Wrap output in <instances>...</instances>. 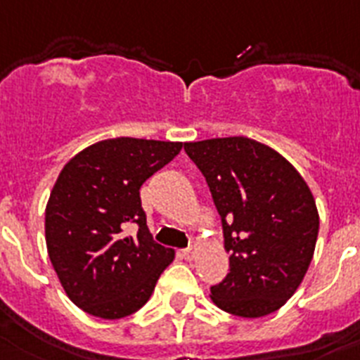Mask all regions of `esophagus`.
I'll use <instances>...</instances> for the list:
<instances>
[{
	"label": "esophagus",
	"instance_id": "obj_1",
	"mask_svg": "<svg viewBox=\"0 0 360 360\" xmlns=\"http://www.w3.org/2000/svg\"><path fill=\"white\" fill-rule=\"evenodd\" d=\"M182 257L187 261L195 259V257H197V248H195V246H189V248L182 250Z\"/></svg>",
	"mask_w": 360,
	"mask_h": 360
}]
</instances>
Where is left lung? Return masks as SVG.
<instances>
[{
  "label": "left lung",
  "mask_w": 360,
  "mask_h": 360,
  "mask_svg": "<svg viewBox=\"0 0 360 360\" xmlns=\"http://www.w3.org/2000/svg\"><path fill=\"white\" fill-rule=\"evenodd\" d=\"M184 150L206 178L230 252L213 304L243 319L274 313L313 259L320 226L313 193L280 153L255 139H204Z\"/></svg>",
  "instance_id": "obj_1"
}]
</instances>
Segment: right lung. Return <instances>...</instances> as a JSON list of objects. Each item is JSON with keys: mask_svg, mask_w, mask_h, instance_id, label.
Instances as JSON below:
<instances>
[{"mask_svg": "<svg viewBox=\"0 0 360 360\" xmlns=\"http://www.w3.org/2000/svg\"><path fill=\"white\" fill-rule=\"evenodd\" d=\"M180 141L114 138L75 154L46 207V245L68 298L84 313L117 320L150 298L174 250L154 243L139 187L182 150ZM136 224L139 233L127 236Z\"/></svg>", "mask_w": 360, "mask_h": 360, "instance_id": "add662e5", "label": "right lung"}]
</instances>
